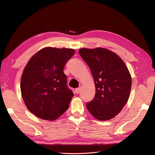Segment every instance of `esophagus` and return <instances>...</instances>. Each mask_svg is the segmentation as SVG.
Here are the masks:
<instances>
[{
	"mask_svg": "<svg viewBox=\"0 0 155 155\" xmlns=\"http://www.w3.org/2000/svg\"><path fill=\"white\" fill-rule=\"evenodd\" d=\"M80 91H81V88H76V89H75V93H77V94H78V93H80Z\"/></svg>",
	"mask_w": 155,
	"mask_h": 155,
	"instance_id": "34e87169",
	"label": "esophagus"
}]
</instances>
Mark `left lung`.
<instances>
[{
	"instance_id": "1",
	"label": "left lung",
	"mask_w": 155,
	"mask_h": 155,
	"mask_svg": "<svg viewBox=\"0 0 155 155\" xmlns=\"http://www.w3.org/2000/svg\"><path fill=\"white\" fill-rule=\"evenodd\" d=\"M79 54L90 68L95 84V96L88 102V110L97 119L110 120L127 103L131 76L123 61L104 48H81Z\"/></svg>"
}]
</instances>
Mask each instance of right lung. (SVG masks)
Returning a JSON list of instances; mask_svg holds the SVG:
<instances>
[{"instance_id": "right-lung-1", "label": "right lung", "mask_w": 155, "mask_h": 155, "mask_svg": "<svg viewBox=\"0 0 155 155\" xmlns=\"http://www.w3.org/2000/svg\"><path fill=\"white\" fill-rule=\"evenodd\" d=\"M72 48L46 47L29 60L21 77V94L28 109L38 118L53 120L68 109L74 94L67 83L64 65Z\"/></svg>"}]
</instances>
